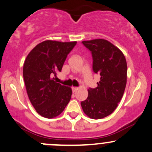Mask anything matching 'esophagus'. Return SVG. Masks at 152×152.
Listing matches in <instances>:
<instances>
[{"label": "esophagus", "instance_id": "esophagus-1", "mask_svg": "<svg viewBox=\"0 0 152 152\" xmlns=\"http://www.w3.org/2000/svg\"><path fill=\"white\" fill-rule=\"evenodd\" d=\"M78 90V88L77 87H72V91L73 93L74 92H76V91H77Z\"/></svg>", "mask_w": 152, "mask_h": 152}]
</instances>
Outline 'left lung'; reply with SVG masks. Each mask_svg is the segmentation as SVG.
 <instances>
[{
    "instance_id": "left-lung-1",
    "label": "left lung",
    "mask_w": 152,
    "mask_h": 152,
    "mask_svg": "<svg viewBox=\"0 0 152 152\" xmlns=\"http://www.w3.org/2000/svg\"><path fill=\"white\" fill-rule=\"evenodd\" d=\"M91 52L92 70L100 75L94 89L89 88V95L81 102L85 114L92 119H101L113 113L123 97L127 81V63L123 53L103 39L83 41Z\"/></svg>"
}]
</instances>
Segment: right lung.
Here are the masks:
<instances>
[{
    "mask_svg": "<svg viewBox=\"0 0 152 152\" xmlns=\"http://www.w3.org/2000/svg\"><path fill=\"white\" fill-rule=\"evenodd\" d=\"M76 45V42L44 41L33 48L25 60L23 76L28 96L37 113L44 118L59 115L71 99V88L51 78L61 72Z\"/></svg>",
    "mask_w": 152,
    "mask_h": 152,
    "instance_id": "obj_1",
    "label": "right lung"
}]
</instances>
